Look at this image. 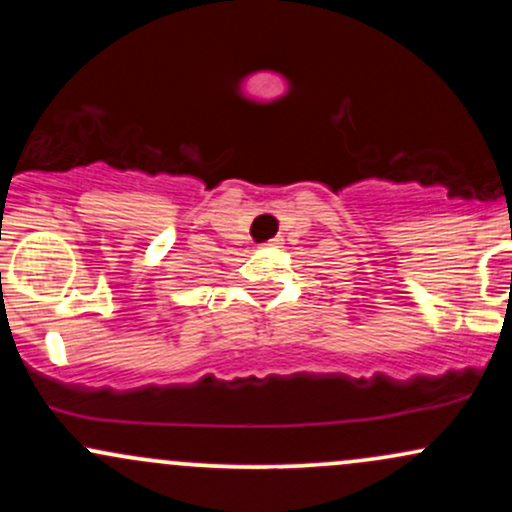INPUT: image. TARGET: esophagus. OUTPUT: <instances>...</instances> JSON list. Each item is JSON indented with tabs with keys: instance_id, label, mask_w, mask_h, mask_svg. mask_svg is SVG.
Segmentation results:
<instances>
[{
	"instance_id": "1",
	"label": "esophagus",
	"mask_w": 512,
	"mask_h": 512,
	"mask_svg": "<svg viewBox=\"0 0 512 512\" xmlns=\"http://www.w3.org/2000/svg\"><path fill=\"white\" fill-rule=\"evenodd\" d=\"M267 245H279V243H276V240H269V243Z\"/></svg>"
}]
</instances>
